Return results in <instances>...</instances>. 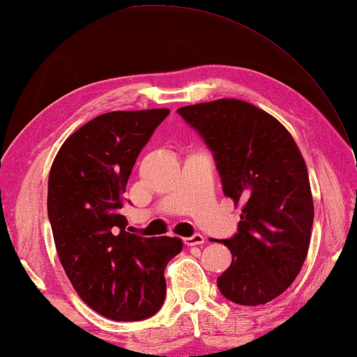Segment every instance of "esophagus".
Instances as JSON below:
<instances>
[{"label": "esophagus", "instance_id": "1", "mask_svg": "<svg viewBox=\"0 0 357 357\" xmlns=\"http://www.w3.org/2000/svg\"><path fill=\"white\" fill-rule=\"evenodd\" d=\"M205 238L201 235V234H195L192 236H186V238H183V243L188 248L191 246H199V245H204Z\"/></svg>", "mask_w": 357, "mask_h": 357}]
</instances>
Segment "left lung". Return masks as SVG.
Returning a JSON list of instances; mask_svg holds the SVG:
<instances>
[{
	"mask_svg": "<svg viewBox=\"0 0 357 357\" xmlns=\"http://www.w3.org/2000/svg\"><path fill=\"white\" fill-rule=\"evenodd\" d=\"M215 155L224 195L241 205L238 234L222 240L232 264L218 278L229 301L260 305L289 289L307 257L314 199L307 166L276 117L220 98L178 108Z\"/></svg>",
	"mask_w": 357,
	"mask_h": 357,
	"instance_id": "obj_1",
	"label": "left lung"
}]
</instances>
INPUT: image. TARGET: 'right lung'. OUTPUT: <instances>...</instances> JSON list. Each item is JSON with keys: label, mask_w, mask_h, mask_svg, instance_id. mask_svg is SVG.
<instances>
[{"label": "right lung", "mask_w": 357, "mask_h": 357, "mask_svg": "<svg viewBox=\"0 0 357 357\" xmlns=\"http://www.w3.org/2000/svg\"><path fill=\"white\" fill-rule=\"evenodd\" d=\"M167 108L112 111L67 137L48 177V218L61 265L78 296L114 321L153 315L166 295L165 268L177 236L125 230L122 195L137 155Z\"/></svg>", "instance_id": "obj_1"}]
</instances>
